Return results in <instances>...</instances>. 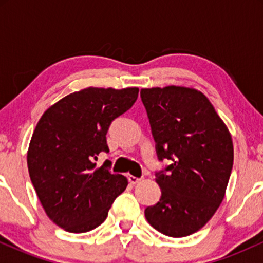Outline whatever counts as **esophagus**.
<instances>
[{
  "instance_id": "1",
  "label": "esophagus",
  "mask_w": 263,
  "mask_h": 263,
  "mask_svg": "<svg viewBox=\"0 0 263 263\" xmlns=\"http://www.w3.org/2000/svg\"><path fill=\"white\" fill-rule=\"evenodd\" d=\"M141 180H142V178H137V177H134V176H128L129 184H137V183H140Z\"/></svg>"
}]
</instances>
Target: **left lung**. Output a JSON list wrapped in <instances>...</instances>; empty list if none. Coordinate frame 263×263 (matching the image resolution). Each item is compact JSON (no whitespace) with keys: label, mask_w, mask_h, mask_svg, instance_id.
Segmentation results:
<instances>
[{"label":"left lung","mask_w":263,"mask_h":263,"mask_svg":"<svg viewBox=\"0 0 263 263\" xmlns=\"http://www.w3.org/2000/svg\"><path fill=\"white\" fill-rule=\"evenodd\" d=\"M156 152L170 159L157 172L161 199L147 221L171 237L200 230L224 199L234 163L231 135L204 93L183 86L142 89Z\"/></svg>","instance_id":"obj_1"}]
</instances>
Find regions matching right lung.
Returning a JSON list of instances; mask_svg holds the SVG:
<instances>
[{
    "instance_id": "1",
    "label": "right lung",
    "mask_w": 263,
    "mask_h": 263,
    "mask_svg": "<svg viewBox=\"0 0 263 263\" xmlns=\"http://www.w3.org/2000/svg\"><path fill=\"white\" fill-rule=\"evenodd\" d=\"M138 87H87L50 106L33 132L28 153L29 177L48 218L65 231L81 234L107 218L127 179L100 168L95 161L108 153L111 122L132 107Z\"/></svg>"
}]
</instances>
